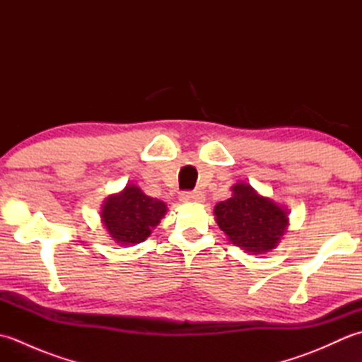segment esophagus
I'll use <instances>...</instances> for the list:
<instances>
[{"label":"esophagus","mask_w":362,"mask_h":362,"mask_svg":"<svg viewBox=\"0 0 362 362\" xmlns=\"http://www.w3.org/2000/svg\"><path fill=\"white\" fill-rule=\"evenodd\" d=\"M180 201L182 202H202L204 193L202 191H182Z\"/></svg>","instance_id":"obj_1"}]
</instances>
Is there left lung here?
Segmentation results:
<instances>
[{"mask_svg": "<svg viewBox=\"0 0 362 362\" xmlns=\"http://www.w3.org/2000/svg\"><path fill=\"white\" fill-rule=\"evenodd\" d=\"M233 196L214 206L216 222L228 240L252 253H264L279 244L288 227L286 211L261 197L247 183H236Z\"/></svg>", "mask_w": 362, "mask_h": 362, "instance_id": "obj_1", "label": "left lung"}]
</instances>
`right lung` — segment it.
I'll use <instances>...</instances> for the list:
<instances>
[{"label": "right lung", "instance_id": "right-lung-1", "mask_svg": "<svg viewBox=\"0 0 362 362\" xmlns=\"http://www.w3.org/2000/svg\"><path fill=\"white\" fill-rule=\"evenodd\" d=\"M165 213V202L146 196L135 185H129L119 194L107 199L101 218L113 241L136 244L151 235Z\"/></svg>", "mask_w": 362, "mask_h": 362}]
</instances>
